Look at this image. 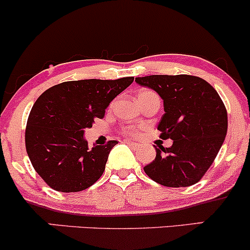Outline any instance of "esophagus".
Listing matches in <instances>:
<instances>
[{"label":"esophagus","mask_w":250,"mask_h":250,"mask_svg":"<svg viewBox=\"0 0 250 250\" xmlns=\"http://www.w3.org/2000/svg\"><path fill=\"white\" fill-rule=\"evenodd\" d=\"M126 144L128 145V146H131V147H133V148H136V147H138L139 145L137 144V143H133V142H131V140H126Z\"/></svg>","instance_id":"34e87169"}]
</instances>
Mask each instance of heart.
<instances>
[{
	"label": "heart",
	"mask_w": 250,
	"mask_h": 250,
	"mask_svg": "<svg viewBox=\"0 0 250 250\" xmlns=\"http://www.w3.org/2000/svg\"><path fill=\"white\" fill-rule=\"evenodd\" d=\"M150 93H155V92L150 91V89H142V91L138 93V98L139 97H143V95H146V94H150ZM124 133L128 134V136H137L138 134V130H136V128H124Z\"/></svg>",
	"instance_id": "b5f03b06"
}]
</instances>
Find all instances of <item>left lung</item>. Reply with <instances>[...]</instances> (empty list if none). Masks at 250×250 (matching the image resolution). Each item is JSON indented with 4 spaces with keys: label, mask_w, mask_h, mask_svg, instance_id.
Here are the masks:
<instances>
[{
    "label": "left lung",
    "mask_w": 250,
    "mask_h": 250,
    "mask_svg": "<svg viewBox=\"0 0 250 250\" xmlns=\"http://www.w3.org/2000/svg\"><path fill=\"white\" fill-rule=\"evenodd\" d=\"M162 97L164 111L158 130L170 147H156L155 161L144 167L152 181L182 188L197 183L211 167L228 130L227 108L216 89L195 75L136 78Z\"/></svg>",
    "instance_id": "1"
}]
</instances>
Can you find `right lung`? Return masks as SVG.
Here are the masks:
<instances>
[{"label": "right lung", "instance_id": "add662e5", "mask_svg": "<svg viewBox=\"0 0 250 250\" xmlns=\"http://www.w3.org/2000/svg\"><path fill=\"white\" fill-rule=\"evenodd\" d=\"M133 79L64 81L38 98L28 117L24 142L33 167L47 186L78 192L102 177L118 142L89 147L83 130L104 118L106 107Z\"/></svg>", "mask_w": 250, "mask_h": 250}]
</instances>
